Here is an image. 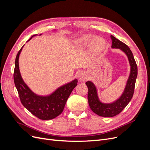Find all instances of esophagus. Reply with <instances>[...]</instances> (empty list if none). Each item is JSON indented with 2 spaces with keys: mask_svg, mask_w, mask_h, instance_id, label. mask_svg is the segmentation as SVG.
I'll return each instance as SVG.
<instances>
[{
  "mask_svg": "<svg viewBox=\"0 0 150 150\" xmlns=\"http://www.w3.org/2000/svg\"><path fill=\"white\" fill-rule=\"evenodd\" d=\"M78 79L80 81H83V82H84V81H85L88 79V74L86 72L81 71L78 73Z\"/></svg>",
  "mask_w": 150,
  "mask_h": 150,
  "instance_id": "34e87169",
  "label": "esophagus"
}]
</instances>
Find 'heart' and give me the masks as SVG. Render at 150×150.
<instances>
[{"mask_svg":"<svg viewBox=\"0 0 150 150\" xmlns=\"http://www.w3.org/2000/svg\"><path fill=\"white\" fill-rule=\"evenodd\" d=\"M94 38V35H86L82 38H81L78 40V42L81 45H83V46H87V45H88L93 41ZM104 45H105V41H104V40L103 38H99L94 40V41L93 42V47L94 48V49L96 50V51H101L103 49Z\"/></svg>","mask_w":150,"mask_h":150,"instance_id":"obj_1","label":"heart"}]
</instances>
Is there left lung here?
<instances>
[{"label":"left lung","mask_w":150,"mask_h":150,"mask_svg":"<svg viewBox=\"0 0 150 150\" xmlns=\"http://www.w3.org/2000/svg\"><path fill=\"white\" fill-rule=\"evenodd\" d=\"M112 40L111 47L113 49H120L124 52L128 57L130 64V74L126 87L121 96L113 103H103L100 101L98 96L97 89L91 81L86 83L88 88V103L91 110L96 115L103 117H113L123 110L132 99L135 87L136 79L138 75V67L134 60L133 53L129 47L126 44L120 40L111 35Z\"/></svg>","instance_id":"1"}]
</instances>
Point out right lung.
I'll return each instance as SVG.
<instances>
[{"label": "right lung", "mask_w": 150, "mask_h": 150, "mask_svg": "<svg viewBox=\"0 0 150 150\" xmlns=\"http://www.w3.org/2000/svg\"><path fill=\"white\" fill-rule=\"evenodd\" d=\"M35 35L37 34L32 36L28 41ZM23 47L17 54L13 72V80L20 100L22 105L39 119L49 120L55 118L63 111L68 98L78 84V80L76 79L61 86L49 96H42L35 94L24 83L20 73L19 57Z\"/></svg>", "instance_id": "obj_1"}]
</instances>
